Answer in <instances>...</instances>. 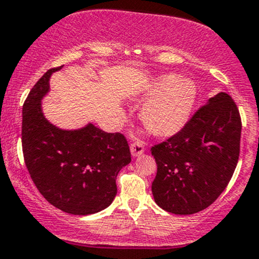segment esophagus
<instances>
[{"label":"esophagus","mask_w":259,"mask_h":259,"mask_svg":"<svg viewBox=\"0 0 259 259\" xmlns=\"http://www.w3.org/2000/svg\"><path fill=\"white\" fill-rule=\"evenodd\" d=\"M145 152V148H143L142 143L135 142L131 145V153H132L133 157H138Z\"/></svg>","instance_id":"esophagus-1"}]
</instances>
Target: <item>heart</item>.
<instances>
[{
    "label": "heart",
    "mask_w": 259,
    "mask_h": 259,
    "mask_svg": "<svg viewBox=\"0 0 259 259\" xmlns=\"http://www.w3.org/2000/svg\"><path fill=\"white\" fill-rule=\"evenodd\" d=\"M143 96L149 100L141 108V121L156 136L169 137L180 132L187 122L197 90L186 77L164 74L147 84Z\"/></svg>",
    "instance_id": "1"
}]
</instances>
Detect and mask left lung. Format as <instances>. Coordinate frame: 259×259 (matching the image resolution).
Returning a JSON list of instances; mask_svg holds the SVG:
<instances>
[{"instance_id":"8db88e82","label":"left lung","mask_w":259,"mask_h":259,"mask_svg":"<svg viewBox=\"0 0 259 259\" xmlns=\"http://www.w3.org/2000/svg\"><path fill=\"white\" fill-rule=\"evenodd\" d=\"M242 122L232 97L220 92L182 130L151 148L157 163L152 193L162 209L193 214L225 191L239 157Z\"/></svg>"}]
</instances>
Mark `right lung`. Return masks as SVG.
Segmentation results:
<instances>
[{"label": "right lung", "instance_id": "add662e5", "mask_svg": "<svg viewBox=\"0 0 259 259\" xmlns=\"http://www.w3.org/2000/svg\"><path fill=\"white\" fill-rule=\"evenodd\" d=\"M51 68L37 81L22 108V151L39 193L56 208L77 215L107 208L117 194L116 178L131 162L121 133H107L89 123L61 130L44 116L41 101L50 91Z\"/></svg>", "mask_w": 259, "mask_h": 259}]
</instances>
